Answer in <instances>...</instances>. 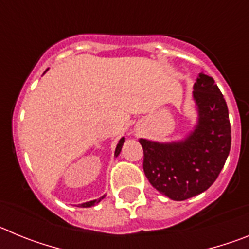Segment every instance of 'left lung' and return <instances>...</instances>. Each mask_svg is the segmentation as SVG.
Instances as JSON below:
<instances>
[{
  "mask_svg": "<svg viewBox=\"0 0 249 249\" xmlns=\"http://www.w3.org/2000/svg\"><path fill=\"white\" fill-rule=\"evenodd\" d=\"M193 101L197 121L183 138L169 142L140 138L147 179L173 201H184L208 190L230 155L227 103L212 77L198 73Z\"/></svg>",
  "mask_w": 249,
  "mask_h": 249,
  "instance_id": "obj_1",
  "label": "left lung"
}]
</instances>
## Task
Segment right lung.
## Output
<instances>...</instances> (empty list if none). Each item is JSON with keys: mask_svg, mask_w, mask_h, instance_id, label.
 <instances>
[{"mask_svg": "<svg viewBox=\"0 0 249 249\" xmlns=\"http://www.w3.org/2000/svg\"><path fill=\"white\" fill-rule=\"evenodd\" d=\"M46 72H47V70H46V71H45V73H46ZM45 73H43V74H45ZM124 141H126V138H124V137H122L120 141H118V144H117V147H116V151H114V157H118V156H120L121 149H122V146H123V143H124ZM105 197H106V195H103L102 197H100V198H98V199H93V201L85 202V203L78 204V207H82V208H87V207H92V206H94V204L100 203V202L102 201V199L105 198Z\"/></svg>", "mask_w": 249, "mask_h": 249, "instance_id": "1", "label": "right lung"}]
</instances>
